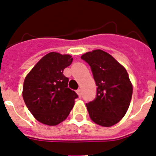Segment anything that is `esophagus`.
Segmentation results:
<instances>
[{
	"label": "esophagus",
	"instance_id": "esophagus-1",
	"mask_svg": "<svg viewBox=\"0 0 156 156\" xmlns=\"http://www.w3.org/2000/svg\"><path fill=\"white\" fill-rule=\"evenodd\" d=\"M76 93H77V94L79 95V97L80 98L81 97V94H82V93H81V90H80V89H78V90H76Z\"/></svg>",
	"mask_w": 156,
	"mask_h": 156
}]
</instances>
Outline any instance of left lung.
Wrapping results in <instances>:
<instances>
[{"mask_svg": "<svg viewBox=\"0 0 156 156\" xmlns=\"http://www.w3.org/2000/svg\"><path fill=\"white\" fill-rule=\"evenodd\" d=\"M81 58L89 64L97 87V95L86 106L92 121L111 126L122 119L131 101L133 87L126 69L101 50L87 52Z\"/></svg>", "mask_w": 156, "mask_h": 156, "instance_id": "left-lung-1", "label": "left lung"}]
</instances>
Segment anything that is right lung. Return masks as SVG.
<instances>
[{
	"instance_id": "obj_1",
	"label": "right lung",
	"mask_w": 156,
	"mask_h": 156,
	"mask_svg": "<svg viewBox=\"0 0 156 156\" xmlns=\"http://www.w3.org/2000/svg\"><path fill=\"white\" fill-rule=\"evenodd\" d=\"M73 62L69 55L50 52L44 56L27 76L23 88L26 105L37 120L55 126L68 117L78 98L68 87L63 70Z\"/></svg>"
}]
</instances>
